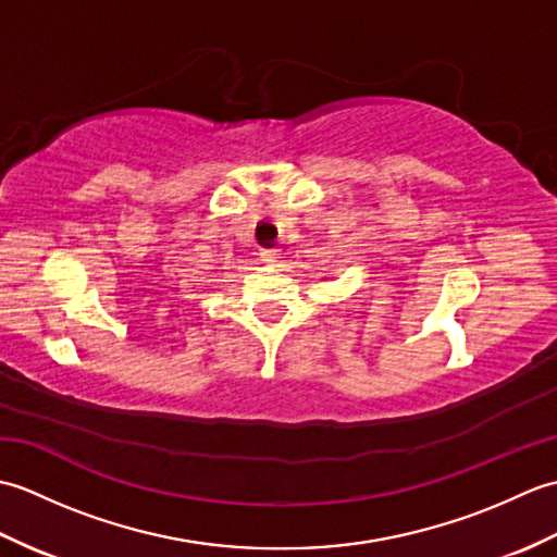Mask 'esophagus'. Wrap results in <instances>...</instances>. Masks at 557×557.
<instances>
[{
  "label": "esophagus",
  "instance_id": "34e87169",
  "mask_svg": "<svg viewBox=\"0 0 557 557\" xmlns=\"http://www.w3.org/2000/svg\"><path fill=\"white\" fill-rule=\"evenodd\" d=\"M280 258H282L280 248H263V251H260V260H263L265 265H277Z\"/></svg>",
  "mask_w": 557,
  "mask_h": 557
}]
</instances>
